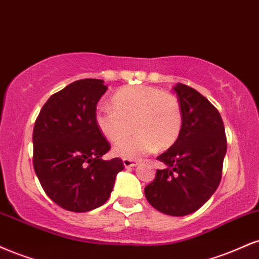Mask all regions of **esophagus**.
Masks as SVG:
<instances>
[{
	"instance_id": "34e87169",
	"label": "esophagus",
	"mask_w": 259,
	"mask_h": 259,
	"mask_svg": "<svg viewBox=\"0 0 259 259\" xmlns=\"http://www.w3.org/2000/svg\"><path fill=\"white\" fill-rule=\"evenodd\" d=\"M123 164L125 167H134L139 164V161L132 159H123Z\"/></svg>"
}]
</instances>
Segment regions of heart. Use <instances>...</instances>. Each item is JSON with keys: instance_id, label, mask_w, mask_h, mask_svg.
Listing matches in <instances>:
<instances>
[{"instance_id": "b5f03b06", "label": "heart", "mask_w": 259, "mask_h": 259, "mask_svg": "<svg viewBox=\"0 0 259 259\" xmlns=\"http://www.w3.org/2000/svg\"><path fill=\"white\" fill-rule=\"evenodd\" d=\"M111 107L95 111V124L108 141L118 142L132 133L133 138L117 143L113 153L138 159L167 149L179 139L183 125L182 107L175 95L148 85L124 87L112 98Z\"/></svg>"}]
</instances>
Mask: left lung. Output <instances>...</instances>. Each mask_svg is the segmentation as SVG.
I'll return each mask as SVG.
<instances>
[{"label":"left lung","mask_w":259,"mask_h":259,"mask_svg":"<svg viewBox=\"0 0 259 259\" xmlns=\"http://www.w3.org/2000/svg\"><path fill=\"white\" fill-rule=\"evenodd\" d=\"M174 90L182 107V130L157 158L166 167L157 170L145 195L160 212L186 216L200 208L219 187L227 139L221 114L206 98L181 83Z\"/></svg>","instance_id":"1"}]
</instances>
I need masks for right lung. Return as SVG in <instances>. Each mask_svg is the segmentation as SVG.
Returning a JSON list of instances; mask_svg holds the SVG:
<instances>
[{
  "label": "right lung",
  "mask_w": 259,
  "mask_h": 259,
  "mask_svg": "<svg viewBox=\"0 0 259 259\" xmlns=\"http://www.w3.org/2000/svg\"><path fill=\"white\" fill-rule=\"evenodd\" d=\"M102 79H79L48 99L33 127V169L46 194L72 212H87L110 198L119 158L104 160L110 145L95 124Z\"/></svg>",
  "instance_id": "obj_1"
}]
</instances>
